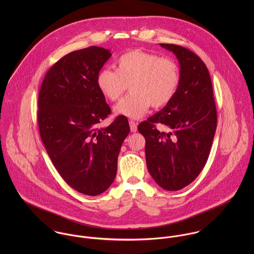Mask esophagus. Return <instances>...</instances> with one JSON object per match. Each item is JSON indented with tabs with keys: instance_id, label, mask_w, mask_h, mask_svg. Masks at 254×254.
Instances as JSON below:
<instances>
[{
	"instance_id": "obj_1",
	"label": "esophagus",
	"mask_w": 254,
	"mask_h": 254,
	"mask_svg": "<svg viewBox=\"0 0 254 254\" xmlns=\"http://www.w3.org/2000/svg\"><path fill=\"white\" fill-rule=\"evenodd\" d=\"M129 125H130V130H131V132H133V133L137 132V124L135 123V121L130 120V121H129Z\"/></svg>"
}]
</instances>
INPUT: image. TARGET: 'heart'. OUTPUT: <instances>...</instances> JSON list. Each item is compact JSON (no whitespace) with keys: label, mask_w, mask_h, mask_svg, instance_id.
Returning a JSON list of instances; mask_svg holds the SVG:
<instances>
[{"label":"heart","mask_w":254,"mask_h":254,"mask_svg":"<svg viewBox=\"0 0 254 254\" xmlns=\"http://www.w3.org/2000/svg\"><path fill=\"white\" fill-rule=\"evenodd\" d=\"M114 66L115 71L101 69L96 83L110 102L118 101L129 86L131 94L115 107V112L131 119L143 117L150 106L159 109L168 105L180 85L179 66L170 58L134 50L120 56Z\"/></svg>","instance_id":"1"}]
</instances>
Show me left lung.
Wrapping results in <instances>:
<instances>
[{"mask_svg":"<svg viewBox=\"0 0 254 254\" xmlns=\"http://www.w3.org/2000/svg\"><path fill=\"white\" fill-rule=\"evenodd\" d=\"M180 64V85L175 97L160 111L139 124L145 139L149 174L167 190H179L203 169L217 126L212 83L204 63L191 51L174 44H160ZM159 123L169 128L160 132Z\"/></svg>","mask_w":254,"mask_h":254,"instance_id":"8db88e82","label":"left lung"}]
</instances>
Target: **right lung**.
<instances>
[{"mask_svg": "<svg viewBox=\"0 0 254 254\" xmlns=\"http://www.w3.org/2000/svg\"><path fill=\"white\" fill-rule=\"evenodd\" d=\"M110 57L109 50L96 46L69 53L49 69L39 92L42 142L63 179L87 195L106 191L114 181L130 132L123 115L100 127L110 108L96 79Z\"/></svg>", "mask_w": 254, "mask_h": 254, "instance_id": "obj_1", "label": "right lung"}]
</instances>
